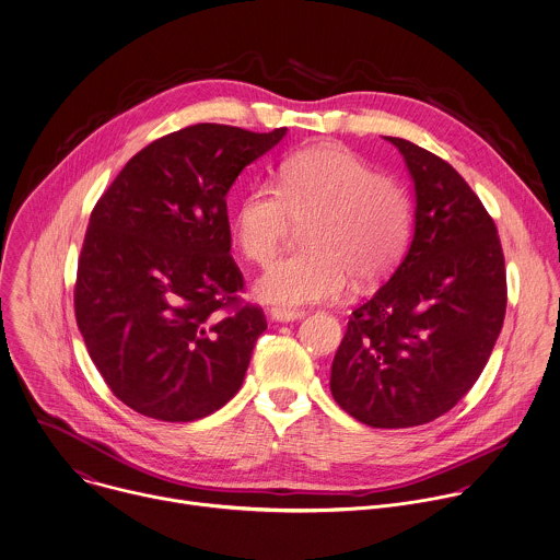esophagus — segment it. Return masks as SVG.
Returning a JSON list of instances; mask_svg holds the SVG:
<instances>
[{"instance_id":"esophagus-1","label":"esophagus","mask_w":560,"mask_h":560,"mask_svg":"<svg viewBox=\"0 0 560 560\" xmlns=\"http://www.w3.org/2000/svg\"><path fill=\"white\" fill-rule=\"evenodd\" d=\"M271 319L273 322H295V319H302L304 317V311L302 308H284V306H273L269 311Z\"/></svg>"}]
</instances>
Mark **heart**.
<instances>
[{"instance_id":"heart-1","label":"heart","mask_w":560,"mask_h":560,"mask_svg":"<svg viewBox=\"0 0 560 560\" xmlns=\"http://www.w3.org/2000/svg\"><path fill=\"white\" fill-rule=\"evenodd\" d=\"M293 223L304 249L278 260L256 293L282 306L341 298L352 276L377 282L404 256L412 232V201L390 176L377 174L339 145H313L287 156L276 187L254 185L238 199L232 236L241 254L267 267Z\"/></svg>"}]
</instances>
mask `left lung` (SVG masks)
<instances>
[{
	"label": "left lung",
	"instance_id": "obj_1",
	"mask_svg": "<svg viewBox=\"0 0 560 560\" xmlns=\"http://www.w3.org/2000/svg\"><path fill=\"white\" fill-rule=\"evenodd\" d=\"M386 141L415 183V236L352 311L330 390L372 428H410L445 415L480 377L506 315V267L498 228L465 178L406 139Z\"/></svg>",
	"mask_w": 560,
	"mask_h": 560
}]
</instances>
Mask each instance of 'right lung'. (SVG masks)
<instances>
[{"mask_svg":"<svg viewBox=\"0 0 560 560\" xmlns=\"http://www.w3.org/2000/svg\"><path fill=\"white\" fill-rule=\"evenodd\" d=\"M284 135L188 126L135 154L97 199L78 258L75 322L132 410L195 421L241 388L267 319L238 295L225 195Z\"/></svg>","mask_w":560,"mask_h":560,"instance_id":"obj_1","label":"right lung"}]
</instances>
